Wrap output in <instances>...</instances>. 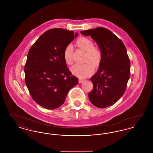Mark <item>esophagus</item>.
Returning <instances> with one entry per match:
<instances>
[{
	"mask_svg": "<svg viewBox=\"0 0 153 153\" xmlns=\"http://www.w3.org/2000/svg\"><path fill=\"white\" fill-rule=\"evenodd\" d=\"M84 81H85V80H82V79H79V83H80V84H81V83H82Z\"/></svg>",
	"mask_w": 153,
	"mask_h": 153,
	"instance_id": "1",
	"label": "esophagus"
}]
</instances>
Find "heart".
Segmentation results:
<instances>
[{
  "label": "heart",
  "mask_w": 153,
  "mask_h": 153,
  "mask_svg": "<svg viewBox=\"0 0 153 153\" xmlns=\"http://www.w3.org/2000/svg\"><path fill=\"white\" fill-rule=\"evenodd\" d=\"M77 46L84 51H87L86 61L90 60L95 64H98L101 59V53L100 51L94 48V42L89 39L85 37L80 38L76 42ZM73 47L72 45H68L64 51L63 56L64 60L68 64H72L73 62L72 54ZM71 71L74 75L80 78H85L90 76L94 71V64L88 61L83 64H75L71 68Z\"/></svg>",
  "instance_id": "1"
}]
</instances>
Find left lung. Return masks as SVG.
Returning <instances> with one entry per match:
<instances>
[{
	"instance_id": "left-lung-1",
	"label": "left lung",
	"mask_w": 153,
	"mask_h": 153,
	"mask_svg": "<svg viewBox=\"0 0 153 153\" xmlns=\"http://www.w3.org/2000/svg\"><path fill=\"white\" fill-rule=\"evenodd\" d=\"M91 36L101 52L99 69L91 80L93 90L88 94L90 102L96 107L106 108L123 96L130 77V61L123 42L109 30L104 27L80 32Z\"/></svg>"
}]
</instances>
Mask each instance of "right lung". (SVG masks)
I'll return each instance as SVG.
<instances>
[{
	"mask_svg": "<svg viewBox=\"0 0 153 153\" xmlns=\"http://www.w3.org/2000/svg\"><path fill=\"white\" fill-rule=\"evenodd\" d=\"M78 36L73 31L52 29L30 49L25 65V83L33 100L45 108H58L69 90L79 82L63 56L65 48Z\"/></svg>",
	"mask_w": 153,
	"mask_h": 153,
	"instance_id": "add662e5",
	"label": "right lung"
}]
</instances>
